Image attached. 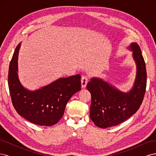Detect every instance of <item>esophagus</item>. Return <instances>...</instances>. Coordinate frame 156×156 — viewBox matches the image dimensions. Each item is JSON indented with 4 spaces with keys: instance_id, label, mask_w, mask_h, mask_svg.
<instances>
[{
    "instance_id": "1",
    "label": "esophagus",
    "mask_w": 156,
    "mask_h": 156,
    "mask_svg": "<svg viewBox=\"0 0 156 156\" xmlns=\"http://www.w3.org/2000/svg\"><path fill=\"white\" fill-rule=\"evenodd\" d=\"M88 82V79L86 76H83L81 79V87L83 88L87 87V84Z\"/></svg>"
}]
</instances>
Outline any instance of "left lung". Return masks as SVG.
<instances>
[{
    "label": "left lung",
    "mask_w": 156,
    "mask_h": 156,
    "mask_svg": "<svg viewBox=\"0 0 156 156\" xmlns=\"http://www.w3.org/2000/svg\"><path fill=\"white\" fill-rule=\"evenodd\" d=\"M129 49L136 64V75L133 87L127 93L122 92L99 78H92L87 84L91 94L90 116L101 128L116 126L128 119L139 110L146 88V69L140 47L132 43Z\"/></svg>",
    "instance_id": "1"
}]
</instances>
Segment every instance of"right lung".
<instances>
[{"instance_id": "right-lung-1", "label": "right lung", "mask_w": 156, "mask_h": 156, "mask_svg": "<svg viewBox=\"0 0 156 156\" xmlns=\"http://www.w3.org/2000/svg\"><path fill=\"white\" fill-rule=\"evenodd\" d=\"M20 45L16 47L9 67L8 87L12 104L19 115L32 123L51 126L62 117L71 97L81 90V75L60 78L37 90H28L21 85L17 75Z\"/></svg>"}]
</instances>
